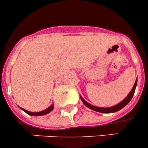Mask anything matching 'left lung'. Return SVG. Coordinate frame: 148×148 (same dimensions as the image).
I'll return each instance as SVG.
<instances>
[{"label": "left lung", "mask_w": 148, "mask_h": 148, "mask_svg": "<svg viewBox=\"0 0 148 148\" xmlns=\"http://www.w3.org/2000/svg\"><path fill=\"white\" fill-rule=\"evenodd\" d=\"M137 79H136L135 83H134L132 89V90L130 91V92L129 93L128 95L126 97V98L124 99V100H122L121 103H119V104H117V105H116V106H112V107H110V108H100V107H97V106H92V105L90 104V103H88L87 102H86L85 100H84V99L82 97V96H80V97H81V100H82V101L83 102V103H84V104L85 105L87 108H89L91 109V110H95V111H97V112L104 113V114L114 113V112H116V111H118V110H121V108H123L124 106H126L129 103H130V101L132 100V98L133 95H134V92H135V89H136V86H137Z\"/></svg>", "instance_id": "1"}]
</instances>
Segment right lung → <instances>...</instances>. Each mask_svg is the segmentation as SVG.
I'll use <instances>...</instances> for the list:
<instances>
[{
	"mask_svg": "<svg viewBox=\"0 0 148 148\" xmlns=\"http://www.w3.org/2000/svg\"><path fill=\"white\" fill-rule=\"evenodd\" d=\"M53 106L54 105H51L50 107H48V108L45 109V110H42V111H40V112H30V111H28V110H25V109L24 108H21V107H19L22 110H24V112L26 113V114H27L29 116H43V115H45V114H49L50 112H51L53 110Z\"/></svg>",
	"mask_w": 148,
	"mask_h": 148,
	"instance_id": "right-lung-1",
	"label": "right lung"
}]
</instances>
